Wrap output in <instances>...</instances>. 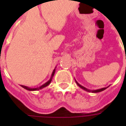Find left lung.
Listing matches in <instances>:
<instances>
[{
	"label": "left lung",
	"mask_w": 126,
	"mask_h": 126,
	"mask_svg": "<svg viewBox=\"0 0 126 126\" xmlns=\"http://www.w3.org/2000/svg\"><path fill=\"white\" fill-rule=\"evenodd\" d=\"M75 81H76V80H75ZM76 82H77V85H78V86H79V87H80V88H82V89H83V90H86V91H87V92H94V93H97V92H102V91H103V90H105V89H107V88H101V89H99V90H93V91H91V90H88L87 88H84V87H83L82 86H81L80 84H79V83L77 82V81H76Z\"/></svg>",
	"instance_id": "left-lung-1"
}]
</instances>
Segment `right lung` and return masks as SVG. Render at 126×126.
Here are the masks:
<instances>
[{
	"instance_id": "add662e5",
	"label": "right lung",
	"mask_w": 126,
	"mask_h": 126,
	"mask_svg": "<svg viewBox=\"0 0 126 126\" xmlns=\"http://www.w3.org/2000/svg\"><path fill=\"white\" fill-rule=\"evenodd\" d=\"M55 70L54 69V70H53V73H52V75H51V79H50V80L47 81V82L45 83L44 84H43L42 86H41L40 87H39L38 88H28V87H27V86H23V85H21V87H23V88H25V89H26V90H29V91H35V90H40V89H42V88H44V87H46V86H48V85L50 84V82H51V79H52V77H53V75H54V73H55Z\"/></svg>"
}]
</instances>
